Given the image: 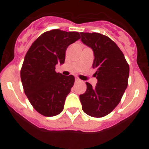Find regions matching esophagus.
Listing matches in <instances>:
<instances>
[{
  "instance_id": "1",
  "label": "esophagus",
  "mask_w": 149,
  "mask_h": 149,
  "mask_svg": "<svg viewBox=\"0 0 149 149\" xmlns=\"http://www.w3.org/2000/svg\"><path fill=\"white\" fill-rule=\"evenodd\" d=\"M75 81H76V82H80L81 80L79 79V78H76V79H75Z\"/></svg>"
}]
</instances>
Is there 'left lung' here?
I'll return each mask as SVG.
<instances>
[{
	"label": "left lung",
	"instance_id": "8db88e82",
	"mask_svg": "<svg viewBox=\"0 0 149 149\" xmlns=\"http://www.w3.org/2000/svg\"><path fill=\"white\" fill-rule=\"evenodd\" d=\"M81 41L91 48L96 69L97 86L86 82V91L79 96L82 109L94 118H102L110 113L120 103L127 86L129 65L118 46L100 33L81 32Z\"/></svg>",
	"mask_w": 149,
	"mask_h": 149
}]
</instances>
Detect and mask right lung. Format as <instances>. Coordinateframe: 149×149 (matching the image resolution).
<instances>
[{
  "label": "right lung",
  "instance_id": "add662e5",
  "mask_svg": "<svg viewBox=\"0 0 149 149\" xmlns=\"http://www.w3.org/2000/svg\"><path fill=\"white\" fill-rule=\"evenodd\" d=\"M80 39L76 31L52 29L40 35L25 55L21 70L24 91L33 107L41 115L52 117L63 110L74 76L55 72L65 62L66 49Z\"/></svg>",
  "mask_w": 149,
  "mask_h": 149
}]
</instances>
